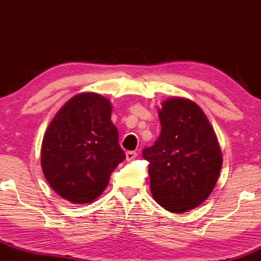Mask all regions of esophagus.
<instances>
[{
    "mask_svg": "<svg viewBox=\"0 0 261 261\" xmlns=\"http://www.w3.org/2000/svg\"><path fill=\"white\" fill-rule=\"evenodd\" d=\"M137 157V152H135V151H128V152H126V160L127 161H133V160H135V158Z\"/></svg>",
    "mask_w": 261,
    "mask_h": 261,
    "instance_id": "esophagus-1",
    "label": "esophagus"
}]
</instances>
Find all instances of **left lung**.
I'll list each match as a JSON object with an SVG mask.
<instances>
[{
    "label": "left lung",
    "mask_w": 261,
    "mask_h": 261,
    "mask_svg": "<svg viewBox=\"0 0 261 261\" xmlns=\"http://www.w3.org/2000/svg\"><path fill=\"white\" fill-rule=\"evenodd\" d=\"M161 135L142 155L153 199L174 214L194 210L216 185L222 153L214 128L194 101L170 98L158 112Z\"/></svg>",
    "instance_id": "obj_1"
}]
</instances>
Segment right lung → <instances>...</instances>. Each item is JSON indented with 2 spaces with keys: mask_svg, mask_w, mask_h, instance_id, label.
Returning a JSON list of instances; mask_svg holds the SVG:
<instances>
[{
  "mask_svg": "<svg viewBox=\"0 0 261 261\" xmlns=\"http://www.w3.org/2000/svg\"><path fill=\"white\" fill-rule=\"evenodd\" d=\"M110 115L109 100L97 93H82L59 110L45 133L41 168L50 187L68 201L97 199L126 158Z\"/></svg>",
  "mask_w": 261,
  "mask_h": 261,
  "instance_id": "1",
  "label": "right lung"
}]
</instances>
